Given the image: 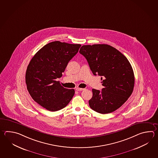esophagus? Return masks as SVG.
<instances>
[{
	"instance_id": "1",
	"label": "esophagus",
	"mask_w": 158,
	"mask_h": 158,
	"mask_svg": "<svg viewBox=\"0 0 158 158\" xmlns=\"http://www.w3.org/2000/svg\"><path fill=\"white\" fill-rule=\"evenodd\" d=\"M76 90L77 91H81V90H84V88H76Z\"/></svg>"
}]
</instances>
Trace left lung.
Returning <instances> with one entry per match:
<instances>
[{
    "label": "left lung",
    "instance_id": "left-lung-1",
    "mask_svg": "<svg viewBox=\"0 0 158 158\" xmlns=\"http://www.w3.org/2000/svg\"><path fill=\"white\" fill-rule=\"evenodd\" d=\"M79 53L87 59L94 75H99L104 88L92 89L90 108L97 113H112L122 106L132 94L135 76L126 56L107 44L83 45Z\"/></svg>",
    "mask_w": 158,
    "mask_h": 158
}]
</instances>
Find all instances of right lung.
<instances>
[{
  "label": "right lung",
  "mask_w": 158,
  "mask_h": 158,
  "mask_svg": "<svg viewBox=\"0 0 158 158\" xmlns=\"http://www.w3.org/2000/svg\"><path fill=\"white\" fill-rule=\"evenodd\" d=\"M81 44L55 41L36 53L26 70L27 89L32 99L50 111L64 108L74 96V89L62 87L57 78L62 76L69 62Z\"/></svg>",
  "instance_id": "add662e5"
}]
</instances>
